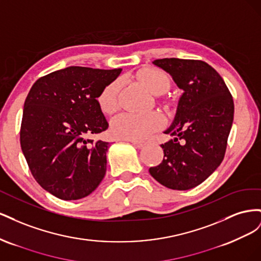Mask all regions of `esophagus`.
Segmentation results:
<instances>
[{"mask_svg": "<svg viewBox=\"0 0 261 261\" xmlns=\"http://www.w3.org/2000/svg\"><path fill=\"white\" fill-rule=\"evenodd\" d=\"M130 143L135 146V147H137V148H143L145 145H146V143H144V141H136V140H130Z\"/></svg>", "mask_w": 261, "mask_h": 261, "instance_id": "obj_1", "label": "esophagus"}]
</instances>
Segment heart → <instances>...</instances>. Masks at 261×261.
<instances>
[{
	"mask_svg": "<svg viewBox=\"0 0 261 261\" xmlns=\"http://www.w3.org/2000/svg\"><path fill=\"white\" fill-rule=\"evenodd\" d=\"M137 80L153 94H161L170 87L169 76L162 70L153 67L139 69ZM120 83L112 82L107 85L98 96V105L106 114H113L120 107L118 102ZM164 124L163 116L158 112L122 113L111 121L113 136L126 140H145L152 133L160 129Z\"/></svg>",
	"mask_w": 261,
	"mask_h": 261,
	"instance_id": "obj_1",
	"label": "heart"
}]
</instances>
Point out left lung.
I'll return each instance as SVG.
<instances>
[{
    "label": "left lung",
    "instance_id": "left-lung-1",
    "mask_svg": "<svg viewBox=\"0 0 261 261\" xmlns=\"http://www.w3.org/2000/svg\"><path fill=\"white\" fill-rule=\"evenodd\" d=\"M152 63L184 92L174 121L164 132L174 139L161 145L163 160L149 172L165 187L187 191L207 179L223 160L234 117L233 98L223 78L206 62L171 58Z\"/></svg>",
    "mask_w": 261,
    "mask_h": 261
}]
</instances>
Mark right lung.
<instances>
[{"instance_id": "right-lung-1", "label": "right lung", "mask_w": 261, "mask_h": 261, "mask_svg": "<svg viewBox=\"0 0 261 261\" xmlns=\"http://www.w3.org/2000/svg\"><path fill=\"white\" fill-rule=\"evenodd\" d=\"M121 72L69 66L31 87L22 111L21 150L37 183L60 199L84 198L106 175L109 143L88 137L108 129L97 98Z\"/></svg>"}]
</instances>
